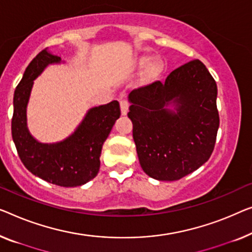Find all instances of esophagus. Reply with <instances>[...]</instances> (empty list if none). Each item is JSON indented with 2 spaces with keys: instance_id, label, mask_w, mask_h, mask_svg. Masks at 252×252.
Instances as JSON below:
<instances>
[{
  "instance_id": "esophagus-1",
  "label": "esophagus",
  "mask_w": 252,
  "mask_h": 252,
  "mask_svg": "<svg viewBox=\"0 0 252 252\" xmlns=\"http://www.w3.org/2000/svg\"><path fill=\"white\" fill-rule=\"evenodd\" d=\"M120 109H122V115L123 116L127 115V112H128V109H129V102L127 101L126 99L120 100Z\"/></svg>"
}]
</instances>
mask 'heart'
<instances>
[{
    "label": "heart",
    "instance_id": "obj_1",
    "mask_svg": "<svg viewBox=\"0 0 252 252\" xmlns=\"http://www.w3.org/2000/svg\"><path fill=\"white\" fill-rule=\"evenodd\" d=\"M149 63H150V57H142L140 61H138L141 67H144V65L148 64ZM165 68L166 64L163 60L157 59L155 61H152V63L148 65L147 70H145V78H147L148 81H152V79L159 77V76L165 71Z\"/></svg>",
    "mask_w": 252,
    "mask_h": 252
}]
</instances>
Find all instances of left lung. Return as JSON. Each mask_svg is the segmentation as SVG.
Instances as JSON below:
<instances>
[{
	"instance_id": "8db88e82",
	"label": "left lung",
	"mask_w": 252,
	"mask_h": 252,
	"mask_svg": "<svg viewBox=\"0 0 252 252\" xmlns=\"http://www.w3.org/2000/svg\"><path fill=\"white\" fill-rule=\"evenodd\" d=\"M217 85L206 65L192 60L129 93L128 117L144 173L177 181L210 158L220 127ZM174 104L175 111L166 108Z\"/></svg>"
}]
</instances>
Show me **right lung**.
<instances>
[{"label": "right lung", "mask_w": 252, "mask_h": 252, "mask_svg": "<svg viewBox=\"0 0 252 252\" xmlns=\"http://www.w3.org/2000/svg\"><path fill=\"white\" fill-rule=\"evenodd\" d=\"M60 57L42 50L24 72L13 96L12 138L25 167L42 180L63 188L81 187L99 173L102 145L120 117L118 101L90 109L70 136L59 143H39L28 132L26 108L34 79Z\"/></svg>", "instance_id": "obj_1"}]
</instances>
